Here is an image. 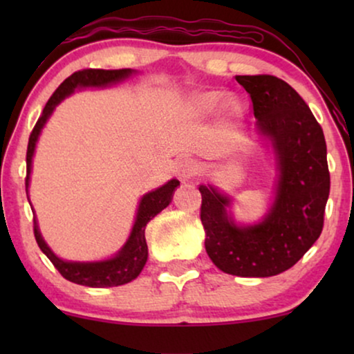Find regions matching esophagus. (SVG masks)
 Returning a JSON list of instances; mask_svg holds the SVG:
<instances>
[{"mask_svg":"<svg viewBox=\"0 0 354 354\" xmlns=\"http://www.w3.org/2000/svg\"><path fill=\"white\" fill-rule=\"evenodd\" d=\"M198 174H200V164H198L195 159H183L182 162H178L177 166V176L180 180L187 182L195 178Z\"/></svg>","mask_w":354,"mask_h":354,"instance_id":"esophagus-1","label":"esophagus"}]
</instances>
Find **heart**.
Returning a JSON list of instances; mask_svg holds the SVG:
<instances>
[{"mask_svg":"<svg viewBox=\"0 0 354 354\" xmlns=\"http://www.w3.org/2000/svg\"><path fill=\"white\" fill-rule=\"evenodd\" d=\"M221 101H222V95L211 91V93H205V95L198 96V98H196V106L200 109L211 111V109L217 108V106L221 104ZM229 106H230V103H229Z\"/></svg>","mask_w":354,"mask_h":354,"instance_id":"b5f03b06","label":"heart"}]
</instances>
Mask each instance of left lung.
Returning <instances> with one entry per match:
<instances>
[{
  "instance_id": "8db88e82",
  "label": "left lung",
  "mask_w": 354,
  "mask_h": 354,
  "mask_svg": "<svg viewBox=\"0 0 354 354\" xmlns=\"http://www.w3.org/2000/svg\"><path fill=\"white\" fill-rule=\"evenodd\" d=\"M248 91L258 130L277 153V196L258 225L236 227L229 198L200 185L206 253L221 270L239 277H270L303 258L324 227L330 174L322 127L304 100L274 75H236Z\"/></svg>"
}]
</instances>
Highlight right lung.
<instances>
[{"mask_svg":"<svg viewBox=\"0 0 354 354\" xmlns=\"http://www.w3.org/2000/svg\"><path fill=\"white\" fill-rule=\"evenodd\" d=\"M132 69H114V71H104V69H84L77 71L71 77L62 82L57 86L51 98L48 100L45 108L40 118H38L35 127H33L30 137H28V147H27V177H26V187H28V176H30L32 167V156L35 151V143L40 135L43 125H45L46 119L50 118L53 109L56 104H59L67 95H71L77 86H104L114 82H119L132 74ZM178 180L172 178L166 185H162L158 190H154L148 195H145L140 201L137 221H135L132 234H130L127 243L124 248L114 256L113 259L100 261V263H71V261H62L48 248L45 240L41 239L40 232H38L37 221L33 219V234H35V240L40 250L48 256L53 266L59 270L62 277L69 280V282L85 285V287L93 288H104V287H118V285H124L132 282L133 279L138 277L142 272L145 263L148 259V246L147 239H145V227L154 216L159 214L164 207L169 206L172 198V192L176 190L178 185Z\"/></svg>","mask_w":354,"mask_h":354,"instance_id":"1","label":"right lung"}]
</instances>
